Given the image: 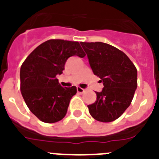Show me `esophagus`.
Segmentation results:
<instances>
[{
	"mask_svg": "<svg viewBox=\"0 0 159 159\" xmlns=\"http://www.w3.org/2000/svg\"><path fill=\"white\" fill-rule=\"evenodd\" d=\"M77 92H78L79 93H84V92H85V89L80 88V87H77Z\"/></svg>",
	"mask_w": 159,
	"mask_h": 159,
	"instance_id": "obj_1",
	"label": "esophagus"
}]
</instances>
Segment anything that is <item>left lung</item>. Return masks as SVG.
<instances>
[{"label":"left lung","instance_id":"obj_1","mask_svg":"<svg viewBox=\"0 0 159 159\" xmlns=\"http://www.w3.org/2000/svg\"><path fill=\"white\" fill-rule=\"evenodd\" d=\"M80 43L94 74L104 86L101 92H95V102L88 106L90 115L102 123L114 121L131 103L137 88V69L117 48L102 42Z\"/></svg>","mask_w":159,"mask_h":159}]
</instances>
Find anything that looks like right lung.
<instances>
[{"label": "right lung", "mask_w": 159, "mask_h": 159, "mask_svg": "<svg viewBox=\"0 0 159 159\" xmlns=\"http://www.w3.org/2000/svg\"><path fill=\"white\" fill-rule=\"evenodd\" d=\"M84 57L79 42L48 40L33 50L20 67V92L29 110L40 121L54 123L64 119L76 87L63 88L62 74L70 57Z\"/></svg>", "instance_id": "right-lung-1"}]
</instances>
